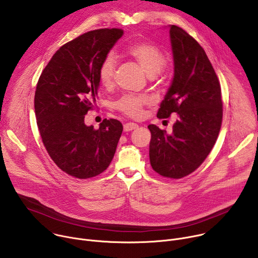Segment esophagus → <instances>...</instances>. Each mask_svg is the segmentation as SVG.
I'll return each instance as SVG.
<instances>
[{"mask_svg": "<svg viewBox=\"0 0 258 258\" xmlns=\"http://www.w3.org/2000/svg\"><path fill=\"white\" fill-rule=\"evenodd\" d=\"M138 127H139V125L135 122H127L123 125L124 132H130V131H133V130H137Z\"/></svg>", "mask_w": 258, "mask_h": 258, "instance_id": "1", "label": "esophagus"}]
</instances>
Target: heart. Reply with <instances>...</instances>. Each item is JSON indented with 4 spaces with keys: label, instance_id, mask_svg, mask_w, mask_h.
<instances>
[{
    "label": "heart",
    "instance_id": "obj_1",
    "mask_svg": "<svg viewBox=\"0 0 258 258\" xmlns=\"http://www.w3.org/2000/svg\"><path fill=\"white\" fill-rule=\"evenodd\" d=\"M126 54L150 77L157 75L166 64L164 54L152 44L134 43L126 48ZM115 70L116 58L113 54H109L102 61L98 71L99 82L102 87L110 88L113 85ZM148 102L149 99L145 96L127 94L115 103V108L130 117L139 118L143 114L144 106Z\"/></svg>",
    "mask_w": 258,
    "mask_h": 258
}]
</instances>
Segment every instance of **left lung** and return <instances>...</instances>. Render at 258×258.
I'll use <instances>...</instances> for the list:
<instances>
[{
  "mask_svg": "<svg viewBox=\"0 0 258 258\" xmlns=\"http://www.w3.org/2000/svg\"><path fill=\"white\" fill-rule=\"evenodd\" d=\"M174 73L160 104L158 118L176 113L172 133L155 124L149 156L152 168L164 177L180 178L195 171L214 146L223 120V101L216 73L203 48L176 25L169 26Z\"/></svg>",
  "mask_w": 258,
  "mask_h": 258,
  "instance_id": "left-lung-1",
  "label": "left lung"
}]
</instances>
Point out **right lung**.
<instances>
[{
    "label": "right lung",
    "instance_id": "right-lung-1",
    "mask_svg": "<svg viewBox=\"0 0 258 258\" xmlns=\"http://www.w3.org/2000/svg\"><path fill=\"white\" fill-rule=\"evenodd\" d=\"M122 34L119 28H102L66 43L36 85L34 111L44 146L61 170L78 178L109 166L123 130L116 119H104L98 130L85 123L98 97L99 67Z\"/></svg>",
    "mask_w": 258,
    "mask_h": 258
}]
</instances>
